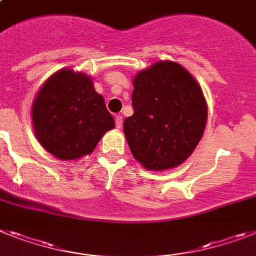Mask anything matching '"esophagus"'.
Wrapping results in <instances>:
<instances>
[{"mask_svg":"<svg viewBox=\"0 0 256 256\" xmlns=\"http://www.w3.org/2000/svg\"><path fill=\"white\" fill-rule=\"evenodd\" d=\"M122 122H124V118H122V116H117V117H116V128H121Z\"/></svg>","mask_w":256,"mask_h":256,"instance_id":"1","label":"esophagus"}]
</instances>
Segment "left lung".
<instances>
[{
	"label": "left lung",
	"mask_w": 256,
	"mask_h": 256,
	"mask_svg": "<svg viewBox=\"0 0 256 256\" xmlns=\"http://www.w3.org/2000/svg\"><path fill=\"white\" fill-rule=\"evenodd\" d=\"M134 114L124 122L132 156L148 170L182 164L200 142L207 124L202 87L177 62L158 61L132 79Z\"/></svg>",
	"instance_id": "1"
}]
</instances>
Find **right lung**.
Wrapping results in <instances>:
<instances>
[{
    "label": "right lung",
    "instance_id": "add662e5",
    "mask_svg": "<svg viewBox=\"0 0 256 256\" xmlns=\"http://www.w3.org/2000/svg\"><path fill=\"white\" fill-rule=\"evenodd\" d=\"M31 117L38 143L62 161L92 154L102 135L114 128L91 76L68 68L44 82L32 102Z\"/></svg>",
    "mask_w": 256,
    "mask_h": 256
}]
</instances>
